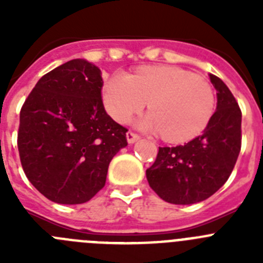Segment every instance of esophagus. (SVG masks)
<instances>
[{
	"label": "esophagus",
	"instance_id": "esophagus-1",
	"mask_svg": "<svg viewBox=\"0 0 263 263\" xmlns=\"http://www.w3.org/2000/svg\"><path fill=\"white\" fill-rule=\"evenodd\" d=\"M126 138H127V142H129L130 145H132V143H134V142H136V141H138L139 136H138V134L133 133V132H127V133H126Z\"/></svg>",
	"mask_w": 263,
	"mask_h": 263
}]
</instances>
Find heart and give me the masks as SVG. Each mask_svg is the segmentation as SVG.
I'll return each mask as SVG.
<instances>
[{"label":"heart","instance_id":"obj_1","mask_svg":"<svg viewBox=\"0 0 263 263\" xmlns=\"http://www.w3.org/2000/svg\"><path fill=\"white\" fill-rule=\"evenodd\" d=\"M106 111L125 124L148 101L152 113L139 121L143 129L162 133L170 142L200 134L215 111V93L205 80L178 67H148L133 75L116 73L104 85Z\"/></svg>","mask_w":263,"mask_h":263}]
</instances>
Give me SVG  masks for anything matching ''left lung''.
<instances>
[{
  "mask_svg": "<svg viewBox=\"0 0 263 263\" xmlns=\"http://www.w3.org/2000/svg\"><path fill=\"white\" fill-rule=\"evenodd\" d=\"M217 108L203 134L185 145L159 147L146 170L155 194L171 204H195L212 196L231 176L241 150V109L221 79L210 75Z\"/></svg>",
  "mask_w": 263,
  "mask_h": 263,
  "instance_id": "1",
  "label": "left lung"
}]
</instances>
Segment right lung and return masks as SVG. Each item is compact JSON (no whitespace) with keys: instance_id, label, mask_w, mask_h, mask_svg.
<instances>
[{"instance_id":"right-lung-1","label":"right lung","mask_w":263,"mask_h":263,"mask_svg":"<svg viewBox=\"0 0 263 263\" xmlns=\"http://www.w3.org/2000/svg\"><path fill=\"white\" fill-rule=\"evenodd\" d=\"M101 71L73 59L42 76L22 105L18 152L27 179L48 200L83 204L105 185L127 129L105 111Z\"/></svg>"}]
</instances>
